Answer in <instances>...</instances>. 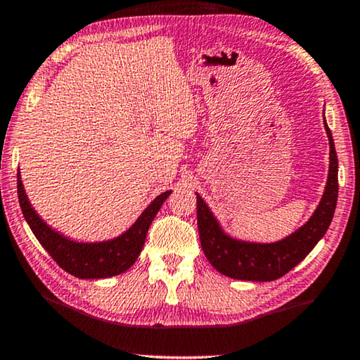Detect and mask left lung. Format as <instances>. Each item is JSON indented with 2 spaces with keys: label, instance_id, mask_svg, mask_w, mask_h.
<instances>
[{
  "label": "left lung",
  "instance_id": "1",
  "mask_svg": "<svg viewBox=\"0 0 360 360\" xmlns=\"http://www.w3.org/2000/svg\"><path fill=\"white\" fill-rule=\"evenodd\" d=\"M323 124L330 141V167H328L325 191L309 221L281 240L266 243L250 242L231 236L224 231L207 202L196 193L198 232H200L201 248L207 262L219 273L232 279L258 281V283L279 279L281 276L295 268L325 236L338 201V155L326 120H323Z\"/></svg>",
  "mask_w": 360,
  "mask_h": 360
}]
</instances>
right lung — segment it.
<instances>
[{
	"label": "right lung",
	"instance_id": "add662e5",
	"mask_svg": "<svg viewBox=\"0 0 360 360\" xmlns=\"http://www.w3.org/2000/svg\"><path fill=\"white\" fill-rule=\"evenodd\" d=\"M170 193L172 190L155 196L136 221L120 236L101 242H79L55 231L39 216V212L30 205L20 180V172H18L19 205L30 231L66 273L79 279L112 278L131 268L144 247L149 226Z\"/></svg>",
	"mask_w": 360,
	"mask_h": 360
}]
</instances>
